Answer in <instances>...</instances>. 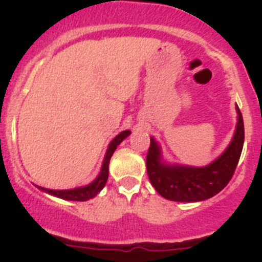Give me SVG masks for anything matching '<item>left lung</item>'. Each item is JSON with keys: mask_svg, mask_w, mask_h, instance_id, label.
Instances as JSON below:
<instances>
[{"mask_svg": "<svg viewBox=\"0 0 262 262\" xmlns=\"http://www.w3.org/2000/svg\"><path fill=\"white\" fill-rule=\"evenodd\" d=\"M237 110L235 136L223 155L203 168L164 165L160 161V149L154 139L147 154V173L157 193L169 201L198 202L211 198L223 190L231 181L239 163L244 144V122Z\"/></svg>", "mask_w": 262, "mask_h": 262, "instance_id": "1", "label": "left lung"}]
</instances>
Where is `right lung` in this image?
I'll list each match as a JSON object with an SVG mask.
<instances>
[{"mask_svg": "<svg viewBox=\"0 0 262 262\" xmlns=\"http://www.w3.org/2000/svg\"><path fill=\"white\" fill-rule=\"evenodd\" d=\"M129 131L126 129L123 133H120L119 135L115 136L114 140L110 143L107 148V152H106L105 160H103L102 164V169H101V173H99L98 177L96 178V181L92 182L90 185L85 187H78V189H72V190H50V189H45V187H39L41 190L47 191V193L52 194L55 196H59L61 200H67V201H88L92 200L99 191L102 190L103 186L107 182L108 178V163H110V159L114 154V151L117 149L118 145L120 143L123 142V139H126L127 136L129 135Z\"/></svg>", "mask_w": 262, "mask_h": 262, "instance_id": "obj_1", "label": "right lung"}]
</instances>
